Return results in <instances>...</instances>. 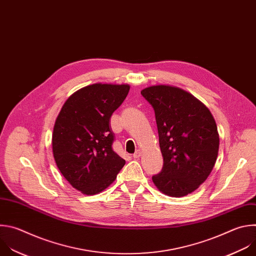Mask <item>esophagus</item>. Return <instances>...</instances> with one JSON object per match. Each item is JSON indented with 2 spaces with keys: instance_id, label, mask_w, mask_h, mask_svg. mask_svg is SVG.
I'll return each instance as SVG.
<instances>
[{
  "instance_id": "esophagus-1",
  "label": "esophagus",
  "mask_w": 256,
  "mask_h": 256,
  "mask_svg": "<svg viewBox=\"0 0 256 256\" xmlns=\"http://www.w3.org/2000/svg\"><path fill=\"white\" fill-rule=\"evenodd\" d=\"M140 156H141V151H140V150H136V152L133 154V158H134V160H137V158H139Z\"/></svg>"
}]
</instances>
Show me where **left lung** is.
Returning <instances> with one entry per match:
<instances>
[{"label": "left lung", "instance_id": "left-lung-1", "mask_svg": "<svg viewBox=\"0 0 256 256\" xmlns=\"http://www.w3.org/2000/svg\"><path fill=\"white\" fill-rule=\"evenodd\" d=\"M156 114L162 170L152 176L170 196L196 190L211 174L219 150V134L209 109L190 92L170 86L141 90Z\"/></svg>", "mask_w": 256, "mask_h": 256}]
</instances>
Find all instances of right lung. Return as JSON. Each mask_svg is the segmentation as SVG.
Instances as JSON below:
<instances>
[{"mask_svg":"<svg viewBox=\"0 0 256 256\" xmlns=\"http://www.w3.org/2000/svg\"><path fill=\"white\" fill-rule=\"evenodd\" d=\"M128 84H94L72 94L54 128L52 150L66 180L86 194L104 190L125 160L113 150L110 119L129 92Z\"/></svg>","mask_w":256,"mask_h":256,"instance_id":"obj_1","label":"right lung"}]
</instances>
